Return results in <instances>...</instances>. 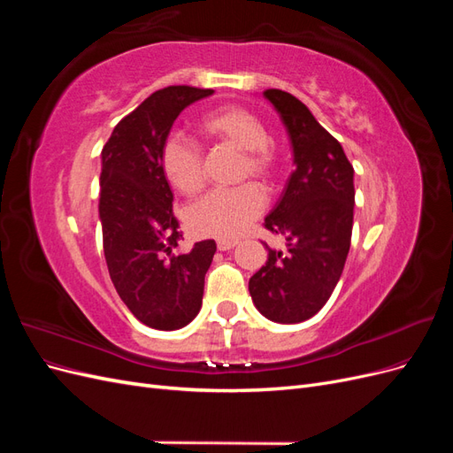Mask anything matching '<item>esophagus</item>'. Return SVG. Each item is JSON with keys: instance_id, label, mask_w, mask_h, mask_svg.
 <instances>
[{"instance_id": "esophagus-1", "label": "esophagus", "mask_w": 453, "mask_h": 453, "mask_svg": "<svg viewBox=\"0 0 453 453\" xmlns=\"http://www.w3.org/2000/svg\"><path fill=\"white\" fill-rule=\"evenodd\" d=\"M236 245H238V240H232V238H219L217 240L219 251H228L232 248H236Z\"/></svg>"}]
</instances>
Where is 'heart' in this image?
<instances>
[{
    "label": "heart",
    "instance_id": "obj_1",
    "mask_svg": "<svg viewBox=\"0 0 453 453\" xmlns=\"http://www.w3.org/2000/svg\"><path fill=\"white\" fill-rule=\"evenodd\" d=\"M200 128L211 138L228 142L245 150L242 175H253L260 181H270L276 172L266 125L250 109L242 105L217 107L200 120ZM162 170L168 181L193 195L203 185V157L198 143L183 134H172L162 147ZM266 196L255 183L240 187H221L202 196L190 205L188 223L200 234L238 236L253 219L265 210Z\"/></svg>",
    "mask_w": 453,
    "mask_h": 453
}]
</instances>
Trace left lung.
Wrapping results in <instances>:
<instances>
[{
	"label": "left lung",
	"instance_id": "obj_1",
	"mask_svg": "<svg viewBox=\"0 0 453 453\" xmlns=\"http://www.w3.org/2000/svg\"><path fill=\"white\" fill-rule=\"evenodd\" d=\"M289 134L295 172L265 226L285 238L250 280L257 310L276 323H300L331 298L344 270L353 228V166L344 149L293 94L265 90Z\"/></svg>",
	"mask_w": 453,
	"mask_h": 453
}]
</instances>
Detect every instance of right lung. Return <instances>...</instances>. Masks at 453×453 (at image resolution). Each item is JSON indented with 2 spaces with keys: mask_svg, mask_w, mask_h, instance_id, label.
I'll use <instances>...</instances> for the list:
<instances>
[{
  "mask_svg": "<svg viewBox=\"0 0 453 453\" xmlns=\"http://www.w3.org/2000/svg\"><path fill=\"white\" fill-rule=\"evenodd\" d=\"M211 88L166 87L149 96L115 127L102 149L100 221L109 276L143 325L175 331L202 306L213 240L180 250L173 195L162 170V147L183 109Z\"/></svg>",
  "mask_w": 453,
  "mask_h": 453,
  "instance_id": "1",
  "label": "right lung"
}]
</instances>
